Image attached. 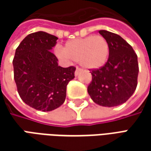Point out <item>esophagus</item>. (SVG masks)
Returning <instances> with one entry per match:
<instances>
[{
	"label": "esophagus",
	"mask_w": 151,
	"mask_h": 151,
	"mask_svg": "<svg viewBox=\"0 0 151 151\" xmlns=\"http://www.w3.org/2000/svg\"><path fill=\"white\" fill-rule=\"evenodd\" d=\"M81 71H82V70L79 69V68H77V69H76L75 73H74V75H75L76 77H77V76H78V74L80 73V72H81Z\"/></svg>",
	"instance_id": "34e87169"
}]
</instances>
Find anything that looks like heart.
I'll use <instances>...</instances> for the list:
<instances>
[{"label":"heart","instance_id":"1","mask_svg":"<svg viewBox=\"0 0 151 151\" xmlns=\"http://www.w3.org/2000/svg\"><path fill=\"white\" fill-rule=\"evenodd\" d=\"M109 44L102 35H90L66 42L64 47L57 46L56 56L64 61H78L86 69H97L104 65L109 56Z\"/></svg>","mask_w":151,"mask_h":151}]
</instances>
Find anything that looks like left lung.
I'll list each match as a JSON object with an SVG mask.
<instances>
[{"label":"left lung","instance_id":"left-lung-1","mask_svg":"<svg viewBox=\"0 0 151 151\" xmlns=\"http://www.w3.org/2000/svg\"><path fill=\"white\" fill-rule=\"evenodd\" d=\"M109 44L106 65L92 70V82L87 91L95 104L103 107L122 104L132 96L137 85L138 63L133 47L119 35L99 31Z\"/></svg>","mask_w":151,"mask_h":151}]
</instances>
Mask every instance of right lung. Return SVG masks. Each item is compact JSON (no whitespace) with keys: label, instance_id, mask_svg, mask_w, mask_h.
Instances as JSON below:
<instances>
[{"label":"right lung","instance_id":"obj_1","mask_svg":"<svg viewBox=\"0 0 151 151\" xmlns=\"http://www.w3.org/2000/svg\"><path fill=\"white\" fill-rule=\"evenodd\" d=\"M58 38L38 31L24 38L15 51L13 65L20 97L36 110L50 111L64 104L66 86L74 78L76 68L58 66L51 52Z\"/></svg>","mask_w":151,"mask_h":151}]
</instances>
